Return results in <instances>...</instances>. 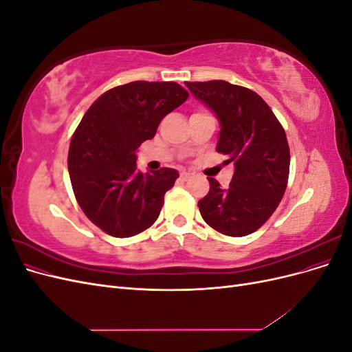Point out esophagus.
Returning a JSON list of instances; mask_svg holds the SVG:
<instances>
[{"mask_svg": "<svg viewBox=\"0 0 352 352\" xmlns=\"http://www.w3.org/2000/svg\"><path fill=\"white\" fill-rule=\"evenodd\" d=\"M190 177H192V173H189V172L180 173V180H184V182H186V180H189Z\"/></svg>", "mask_w": 352, "mask_h": 352, "instance_id": "obj_1", "label": "esophagus"}]
</instances>
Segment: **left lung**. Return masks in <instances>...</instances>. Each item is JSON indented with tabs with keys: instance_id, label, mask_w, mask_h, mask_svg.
Returning <instances> with one entry per match:
<instances>
[{
	"instance_id": "obj_1",
	"label": "left lung",
	"mask_w": 352,
	"mask_h": 352,
	"mask_svg": "<svg viewBox=\"0 0 352 352\" xmlns=\"http://www.w3.org/2000/svg\"><path fill=\"white\" fill-rule=\"evenodd\" d=\"M195 98L220 122L217 153L235 173L226 189L208 177V194L198 201L208 226L228 236H247L278 208L289 177V145L272 109L254 91L226 80L186 82Z\"/></svg>"
}]
</instances>
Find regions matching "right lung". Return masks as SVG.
<instances>
[{"label": "right lung", "instance_id": "right-lung-1", "mask_svg": "<svg viewBox=\"0 0 352 352\" xmlns=\"http://www.w3.org/2000/svg\"><path fill=\"white\" fill-rule=\"evenodd\" d=\"M188 97L176 82L136 80L104 92L82 117L69 148L70 182L82 211L109 235L135 236L158 219L179 173L140 172L136 150Z\"/></svg>", "mask_w": 352, "mask_h": 352}]
</instances>
